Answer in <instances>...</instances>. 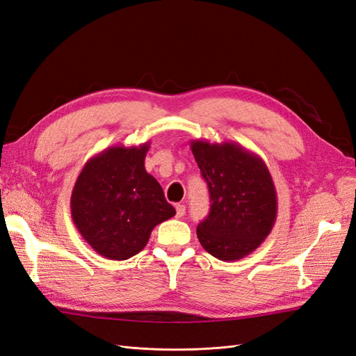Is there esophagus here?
Here are the masks:
<instances>
[{
	"mask_svg": "<svg viewBox=\"0 0 356 356\" xmlns=\"http://www.w3.org/2000/svg\"><path fill=\"white\" fill-rule=\"evenodd\" d=\"M177 218H181V217H184V213H186V204H177Z\"/></svg>",
	"mask_w": 356,
	"mask_h": 356,
	"instance_id": "esophagus-1",
	"label": "esophagus"
}]
</instances>
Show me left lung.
I'll return each instance as SVG.
<instances>
[{"instance_id": "1", "label": "left lung", "mask_w": 356, "mask_h": 356, "mask_svg": "<svg viewBox=\"0 0 356 356\" xmlns=\"http://www.w3.org/2000/svg\"><path fill=\"white\" fill-rule=\"evenodd\" d=\"M209 188L208 217L197 225L200 245L222 261L250 255L272 232L277 197L260 156L236 143H190Z\"/></svg>"}]
</instances>
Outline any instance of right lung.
I'll use <instances>...</instances> for the list:
<instances>
[{
	"label": "right lung",
	"mask_w": 356,
	"mask_h": 356,
	"mask_svg": "<svg viewBox=\"0 0 356 356\" xmlns=\"http://www.w3.org/2000/svg\"><path fill=\"white\" fill-rule=\"evenodd\" d=\"M149 141L113 145L86 161L71 195V217L83 239L108 260H127L148 243L157 224L175 215L157 179L145 170Z\"/></svg>",
	"instance_id": "1"
}]
</instances>
